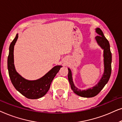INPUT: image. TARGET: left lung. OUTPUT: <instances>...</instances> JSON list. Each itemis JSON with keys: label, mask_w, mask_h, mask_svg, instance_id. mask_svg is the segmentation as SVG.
Segmentation results:
<instances>
[{"label": "left lung", "mask_w": 122, "mask_h": 122, "mask_svg": "<svg viewBox=\"0 0 122 122\" xmlns=\"http://www.w3.org/2000/svg\"><path fill=\"white\" fill-rule=\"evenodd\" d=\"M96 33L98 36H96V40L98 44L101 46L103 51V57H104V73L102 76L101 80L97 84L93 87L86 90H81L75 86L73 81L72 74L71 70L68 68V78L72 91L74 93L78 96L86 98H91L96 96L102 91L107 83L109 81L112 71V53L110 49L109 43L106 38L105 37L103 31L99 28L96 29Z\"/></svg>", "instance_id": "1"}]
</instances>
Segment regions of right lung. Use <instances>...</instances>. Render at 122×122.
I'll use <instances>...</instances> for the list:
<instances>
[{"instance_id": "add662e5", "label": "right lung", "mask_w": 122, "mask_h": 122, "mask_svg": "<svg viewBox=\"0 0 122 122\" xmlns=\"http://www.w3.org/2000/svg\"><path fill=\"white\" fill-rule=\"evenodd\" d=\"M18 38V34H16L9 46L8 69L10 79L15 88L26 98L31 99H38L46 95L49 91L51 81L61 66H55L39 79L29 81L23 78L16 72L14 64V47Z\"/></svg>"}]
</instances>
